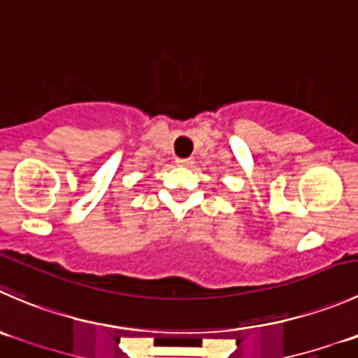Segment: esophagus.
<instances>
[{
  "instance_id": "1",
  "label": "esophagus",
  "mask_w": 358,
  "mask_h": 358,
  "mask_svg": "<svg viewBox=\"0 0 358 358\" xmlns=\"http://www.w3.org/2000/svg\"><path fill=\"white\" fill-rule=\"evenodd\" d=\"M176 164L183 166V168H190L194 164V159H176Z\"/></svg>"
}]
</instances>
